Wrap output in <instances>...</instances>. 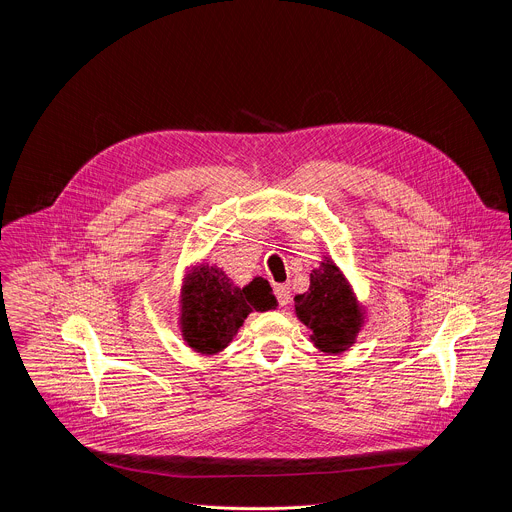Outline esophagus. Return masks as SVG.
<instances>
[{
  "instance_id": "34e87169",
  "label": "esophagus",
  "mask_w": 512,
  "mask_h": 512,
  "mask_svg": "<svg viewBox=\"0 0 512 512\" xmlns=\"http://www.w3.org/2000/svg\"><path fill=\"white\" fill-rule=\"evenodd\" d=\"M273 291H275V295H277V301H279V305L281 307H287L289 305V301H291V295H289V287L287 285H275L273 287Z\"/></svg>"
}]
</instances>
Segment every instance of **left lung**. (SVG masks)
Segmentation results:
<instances>
[{
    "instance_id": "obj_1",
    "label": "left lung",
    "mask_w": 512,
    "mask_h": 512,
    "mask_svg": "<svg viewBox=\"0 0 512 512\" xmlns=\"http://www.w3.org/2000/svg\"><path fill=\"white\" fill-rule=\"evenodd\" d=\"M295 313L311 331V342L325 354L348 350L362 327V311L348 281L331 259L309 277V291L295 295Z\"/></svg>"
}]
</instances>
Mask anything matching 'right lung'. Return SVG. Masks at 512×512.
<instances>
[{
    "label": "right lung",
    "mask_w": 512,
    "mask_h": 512,
    "mask_svg": "<svg viewBox=\"0 0 512 512\" xmlns=\"http://www.w3.org/2000/svg\"><path fill=\"white\" fill-rule=\"evenodd\" d=\"M275 303L265 279L235 287L219 267L201 265L189 273L183 287L181 329L193 350L217 354L227 348L251 311H267Z\"/></svg>",
    "instance_id": "obj_1"
}]
</instances>
